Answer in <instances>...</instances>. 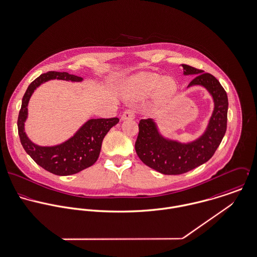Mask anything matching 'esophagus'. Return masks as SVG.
<instances>
[{
	"mask_svg": "<svg viewBox=\"0 0 257 257\" xmlns=\"http://www.w3.org/2000/svg\"><path fill=\"white\" fill-rule=\"evenodd\" d=\"M135 117V111L133 109H127L123 112L121 119L122 120H127V119H133Z\"/></svg>",
	"mask_w": 257,
	"mask_h": 257,
	"instance_id": "1",
	"label": "esophagus"
}]
</instances>
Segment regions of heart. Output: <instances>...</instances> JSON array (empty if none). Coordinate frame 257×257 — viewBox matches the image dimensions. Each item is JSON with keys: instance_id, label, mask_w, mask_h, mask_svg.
I'll use <instances>...</instances> for the list:
<instances>
[{"instance_id": "1", "label": "heart", "mask_w": 257, "mask_h": 257, "mask_svg": "<svg viewBox=\"0 0 257 257\" xmlns=\"http://www.w3.org/2000/svg\"><path fill=\"white\" fill-rule=\"evenodd\" d=\"M132 87L143 93L157 94L161 99H168L177 91V82L171 77H164L158 73H142L136 76L131 83Z\"/></svg>"}]
</instances>
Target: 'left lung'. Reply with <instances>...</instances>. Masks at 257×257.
I'll return each mask as SVG.
<instances>
[{
    "instance_id": "obj_1",
    "label": "left lung",
    "mask_w": 257,
    "mask_h": 257,
    "mask_svg": "<svg viewBox=\"0 0 257 257\" xmlns=\"http://www.w3.org/2000/svg\"><path fill=\"white\" fill-rule=\"evenodd\" d=\"M185 75L197 74L189 86L202 85L213 98L214 108L205 133L191 143H180L163 137L153 119H142L135 150L148 167L164 175H181L207 162L219 146L227 122V95L219 81L210 73L182 64Z\"/></svg>"
}]
</instances>
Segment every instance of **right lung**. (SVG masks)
Listing matches in <instances>:
<instances>
[{"label": "right lung", "mask_w": 257, "mask_h": 257, "mask_svg": "<svg viewBox=\"0 0 257 257\" xmlns=\"http://www.w3.org/2000/svg\"><path fill=\"white\" fill-rule=\"evenodd\" d=\"M51 79L81 81L82 78L67 72L49 71L36 78L28 87L18 117V131L25 151L42 168L57 176L76 174L90 166L98 159L103 138L115 126L119 119H90L67 141L52 147H43L33 143L25 132V122L28 118V104L34 91L42 83Z\"/></svg>", "instance_id": "add662e5"}]
</instances>
